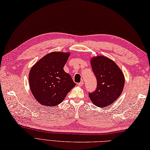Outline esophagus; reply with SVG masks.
Wrapping results in <instances>:
<instances>
[{
    "label": "esophagus",
    "mask_w": 150,
    "mask_h": 150,
    "mask_svg": "<svg viewBox=\"0 0 150 150\" xmlns=\"http://www.w3.org/2000/svg\"><path fill=\"white\" fill-rule=\"evenodd\" d=\"M83 84H84V82H83V81H81V82H80L79 83H78V85L79 86H82Z\"/></svg>",
    "instance_id": "esophagus-1"
}]
</instances>
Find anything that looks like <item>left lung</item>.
<instances>
[{
  "instance_id": "8db88e82",
  "label": "left lung",
  "mask_w": 150,
  "mask_h": 150,
  "mask_svg": "<svg viewBox=\"0 0 150 150\" xmlns=\"http://www.w3.org/2000/svg\"><path fill=\"white\" fill-rule=\"evenodd\" d=\"M91 65L97 79V88L89 93L93 103L105 108L120 97L123 90L125 79L121 69L111 59L97 56L91 59Z\"/></svg>"
}]
</instances>
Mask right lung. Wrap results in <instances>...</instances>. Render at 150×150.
Here are the masks:
<instances>
[{"instance_id": "right-lung-1", "label": "right lung", "mask_w": 150, "mask_h": 150, "mask_svg": "<svg viewBox=\"0 0 150 150\" xmlns=\"http://www.w3.org/2000/svg\"><path fill=\"white\" fill-rule=\"evenodd\" d=\"M69 56L70 52H50L31 67L29 74L30 89L41 105H58L76 86L71 76L63 69Z\"/></svg>"}]
</instances>
